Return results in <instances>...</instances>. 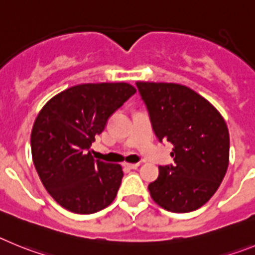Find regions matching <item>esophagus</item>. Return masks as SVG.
<instances>
[{
  "instance_id": "34e87169",
  "label": "esophagus",
  "mask_w": 255,
  "mask_h": 255,
  "mask_svg": "<svg viewBox=\"0 0 255 255\" xmlns=\"http://www.w3.org/2000/svg\"><path fill=\"white\" fill-rule=\"evenodd\" d=\"M125 166L128 167V169H137L139 166V164L138 162H134V164H128L127 162V164H125Z\"/></svg>"
}]
</instances>
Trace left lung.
Returning a JSON list of instances; mask_svg holds the SVG:
<instances>
[{
  "mask_svg": "<svg viewBox=\"0 0 255 255\" xmlns=\"http://www.w3.org/2000/svg\"><path fill=\"white\" fill-rule=\"evenodd\" d=\"M160 142L174 144V164L159 167L148 184L153 201L166 211L198 210L215 194L229 166L228 126L212 104L179 84L136 82Z\"/></svg>",
  "mask_w": 255,
  "mask_h": 255,
  "instance_id": "left-lung-1",
  "label": "left lung"
}]
</instances>
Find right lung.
Instances as JSON below:
<instances>
[{
  "instance_id": "1",
  "label": "right lung",
  "mask_w": 255,
  "mask_h": 255,
  "mask_svg": "<svg viewBox=\"0 0 255 255\" xmlns=\"http://www.w3.org/2000/svg\"><path fill=\"white\" fill-rule=\"evenodd\" d=\"M136 89L126 82L82 84L62 91L38 114L31 153L38 175L54 201L71 212L90 215L114 201L121 165L94 160L90 146L108 119Z\"/></svg>"
}]
</instances>
